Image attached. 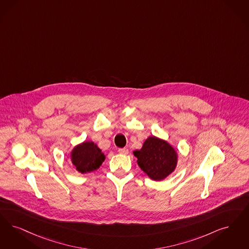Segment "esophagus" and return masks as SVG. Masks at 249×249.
I'll list each match as a JSON object with an SVG mask.
<instances>
[{"mask_svg": "<svg viewBox=\"0 0 249 249\" xmlns=\"http://www.w3.org/2000/svg\"><path fill=\"white\" fill-rule=\"evenodd\" d=\"M119 153L121 154V155H127L129 153V149H127V148H120L119 149Z\"/></svg>", "mask_w": 249, "mask_h": 249, "instance_id": "esophagus-1", "label": "esophagus"}]
</instances>
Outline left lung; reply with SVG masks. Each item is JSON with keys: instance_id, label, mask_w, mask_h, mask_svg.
<instances>
[{"instance_id": "left-lung-1", "label": "left lung", "mask_w": 249, "mask_h": 249, "mask_svg": "<svg viewBox=\"0 0 249 249\" xmlns=\"http://www.w3.org/2000/svg\"><path fill=\"white\" fill-rule=\"evenodd\" d=\"M141 169L150 179L161 180L168 177L177 166L178 155L165 140L150 136L144 141L142 147L133 151Z\"/></svg>"}]
</instances>
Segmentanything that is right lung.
<instances>
[{
  "instance_id": "right-lung-1",
  "label": "right lung",
  "mask_w": 249,
  "mask_h": 249,
  "mask_svg": "<svg viewBox=\"0 0 249 249\" xmlns=\"http://www.w3.org/2000/svg\"><path fill=\"white\" fill-rule=\"evenodd\" d=\"M70 157L72 164L82 174L99 169L106 160L105 154L97 144L89 141L76 145L71 151Z\"/></svg>"
}]
</instances>
